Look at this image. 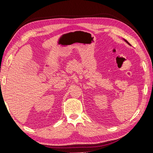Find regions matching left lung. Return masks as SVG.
Returning <instances> with one entry per match:
<instances>
[{"instance_id":"left-lung-1","label":"left lung","mask_w":153,"mask_h":153,"mask_svg":"<svg viewBox=\"0 0 153 153\" xmlns=\"http://www.w3.org/2000/svg\"><path fill=\"white\" fill-rule=\"evenodd\" d=\"M124 41H125V42H126V43H128V44L129 45H131L130 44H129V43L128 42V41H127V40H126V39H124Z\"/></svg>"}]
</instances>
